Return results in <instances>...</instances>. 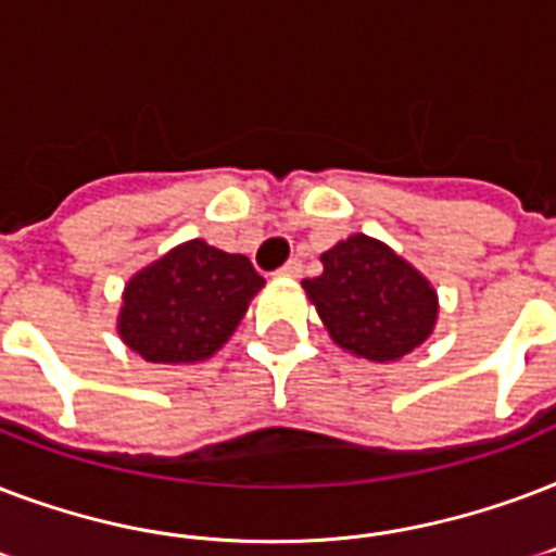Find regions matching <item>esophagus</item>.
Instances as JSON below:
<instances>
[{
  "label": "esophagus",
  "instance_id": "esophagus-1",
  "mask_svg": "<svg viewBox=\"0 0 556 556\" xmlns=\"http://www.w3.org/2000/svg\"><path fill=\"white\" fill-rule=\"evenodd\" d=\"M301 269H304V264H301L299 257H290V261L278 269V275H283V278H299Z\"/></svg>",
  "mask_w": 556,
  "mask_h": 556
}]
</instances>
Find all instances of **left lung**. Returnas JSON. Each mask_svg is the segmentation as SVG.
I'll use <instances>...</instances> for the list:
<instances>
[{"label":"left lung","mask_w":556,"mask_h":556,"mask_svg":"<svg viewBox=\"0 0 556 556\" xmlns=\"http://www.w3.org/2000/svg\"><path fill=\"white\" fill-rule=\"evenodd\" d=\"M325 273L301 281L339 348L394 363L432 337L438 292L426 275L368 235H351L321 255Z\"/></svg>","instance_id":"obj_1"}]
</instances>
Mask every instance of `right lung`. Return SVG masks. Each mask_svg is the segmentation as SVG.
<instances>
[{
	"label": "right lung",
	"instance_id": "1",
	"mask_svg": "<svg viewBox=\"0 0 556 556\" xmlns=\"http://www.w3.org/2000/svg\"><path fill=\"white\" fill-rule=\"evenodd\" d=\"M264 283L247 255L188 240L127 281L118 337L148 363H202L229 342Z\"/></svg>",
	"mask_w": 556,
	"mask_h": 556
}]
</instances>
